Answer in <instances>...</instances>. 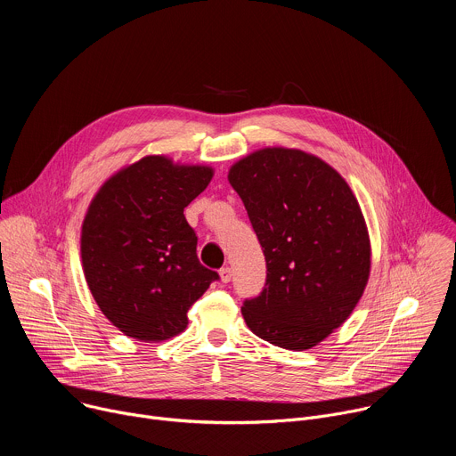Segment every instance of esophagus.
Segmentation results:
<instances>
[{"instance_id": "esophagus-1", "label": "esophagus", "mask_w": 456, "mask_h": 456, "mask_svg": "<svg viewBox=\"0 0 456 456\" xmlns=\"http://www.w3.org/2000/svg\"><path fill=\"white\" fill-rule=\"evenodd\" d=\"M231 276H232V273H231L229 267H224V269L220 271V280H222V283H229V281H231Z\"/></svg>"}]
</instances>
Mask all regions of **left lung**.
Here are the masks:
<instances>
[{
    "mask_svg": "<svg viewBox=\"0 0 456 456\" xmlns=\"http://www.w3.org/2000/svg\"><path fill=\"white\" fill-rule=\"evenodd\" d=\"M229 183L264 248V292L241 306L247 327L287 350H308L350 317L370 278L364 216L346 180L301 150L264 148Z\"/></svg>",
    "mask_w": 456,
    "mask_h": 456,
    "instance_id": "1",
    "label": "left lung"
}]
</instances>
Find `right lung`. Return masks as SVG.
Returning a JSON list of instances; mask_svg holds the SVG:
<instances>
[{"instance_id": "right-lung-1", "label": "right lung", "mask_w": 456, "mask_h": 456, "mask_svg": "<svg viewBox=\"0 0 456 456\" xmlns=\"http://www.w3.org/2000/svg\"><path fill=\"white\" fill-rule=\"evenodd\" d=\"M213 167L150 155L122 167L94 197L81 229L88 289L124 336L160 343L187 327V310L218 280L197 256L183 209Z\"/></svg>"}]
</instances>
